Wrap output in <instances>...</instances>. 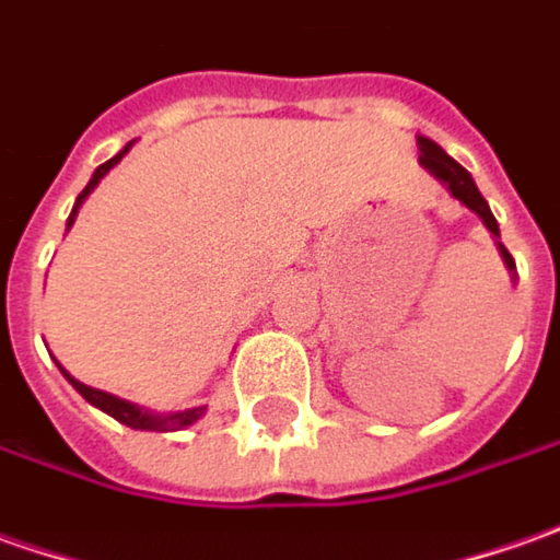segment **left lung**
I'll list each match as a JSON object with an SVG mask.
<instances>
[{"instance_id": "left-lung-1", "label": "left lung", "mask_w": 560, "mask_h": 560, "mask_svg": "<svg viewBox=\"0 0 560 560\" xmlns=\"http://www.w3.org/2000/svg\"><path fill=\"white\" fill-rule=\"evenodd\" d=\"M418 151H421V166L428 170V173H434L440 183L446 185L450 191H453V198H458V201L465 203L468 210H474L480 220H483V225L490 229L492 235L499 238V222H495V217H492L490 203L483 201V195L477 191V185H474L471 173L465 170L462 164H455L453 158L443 151V148L436 145L434 139H424V136H418ZM499 254H502V260H505V266H509L511 272H514V260H511V254L505 250V244L499 242Z\"/></svg>"}]
</instances>
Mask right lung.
Listing matches in <instances>:
<instances>
[{"instance_id":"right-lung-1","label":"right lung","mask_w":560,"mask_h":560,"mask_svg":"<svg viewBox=\"0 0 560 560\" xmlns=\"http://www.w3.org/2000/svg\"><path fill=\"white\" fill-rule=\"evenodd\" d=\"M132 148V142L120 151V154H114L110 161H105V164L98 166L95 173H92V179H89V185L80 191V198H77V203H73V210H70V220H68V229L73 225V220H77V210H80V203L86 201V195L95 188V185L105 179V173L110 170V166L120 164V158H124L126 151ZM65 372V369H61ZM65 377H68L70 384L77 387V394L83 396L86 402H92L95 409H102V412H107L110 418H117L120 424H126V428H132V431H183V428H188V424H195L198 418L203 415V409L207 406H195V409H183V412H166V415H154L148 412V409H142V406H136V402H126V399H120V396H110L105 394V390H95V387H86V384H80L77 377H70L68 372H65Z\"/></svg>"}]
</instances>
